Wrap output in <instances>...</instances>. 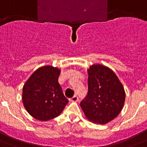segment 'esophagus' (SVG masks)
<instances>
[{"instance_id": "34e87169", "label": "esophagus", "mask_w": 147, "mask_h": 147, "mask_svg": "<svg viewBox=\"0 0 147 147\" xmlns=\"http://www.w3.org/2000/svg\"><path fill=\"white\" fill-rule=\"evenodd\" d=\"M70 100H71V101H72V102H77V101L78 100V96L75 95V96H73L72 98H71V99H70Z\"/></svg>"}]
</instances>
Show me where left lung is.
I'll use <instances>...</instances> for the list:
<instances>
[{"label":"left lung","instance_id":"left-lung-1","mask_svg":"<svg viewBox=\"0 0 147 147\" xmlns=\"http://www.w3.org/2000/svg\"><path fill=\"white\" fill-rule=\"evenodd\" d=\"M88 92L80 106L92 123L106 124L118 116L125 101V91L113 70L101 64L88 69Z\"/></svg>","mask_w":147,"mask_h":147}]
</instances>
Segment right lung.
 Instances as JSON below:
<instances>
[{"label":"right lung","mask_w":147,"mask_h":147,"mask_svg":"<svg viewBox=\"0 0 147 147\" xmlns=\"http://www.w3.org/2000/svg\"><path fill=\"white\" fill-rule=\"evenodd\" d=\"M61 70L57 67H40L23 87L22 100L26 111L38 121L58 117L69 102L62 93L58 79Z\"/></svg>","instance_id":"1"}]
</instances>
